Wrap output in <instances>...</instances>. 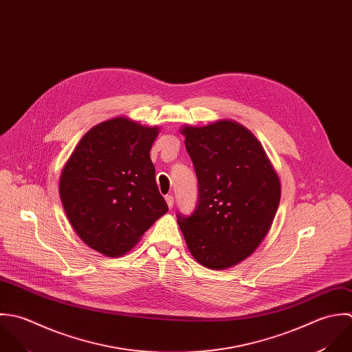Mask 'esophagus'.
Instances as JSON below:
<instances>
[{"instance_id":"obj_1","label":"esophagus","mask_w":352,"mask_h":352,"mask_svg":"<svg viewBox=\"0 0 352 352\" xmlns=\"http://www.w3.org/2000/svg\"><path fill=\"white\" fill-rule=\"evenodd\" d=\"M165 201H166L168 208L172 209V208H173V197H172V195H166V197H165Z\"/></svg>"}]
</instances>
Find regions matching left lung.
<instances>
[{"mask_svg": "<svg viewBox=\"0 0 352 352\" xmlns=\"http://www.w3.org/2000/svg\"><path fill=\"white\" fill-rule=\"evenodd\" d=\"M180 132L199 201L190 217L177 214V224L197 262L228 269L248 258L269 232L280 204V177L262 143L234 120L183 125Z\"/></svg>", "mask_w": 352, "mask_h": 352, "instance_id": "8db88e82", "label": "left lung"}]
</instances>
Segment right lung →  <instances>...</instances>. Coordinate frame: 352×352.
<instances>
[{
  "instance_id": "1",
  "label": "right lung",
  "mask_w": 352,
  "mask_h": 352,
  "mask_svg": "<svg viewBox=\"0 0 352 352\" xmlns=\"http://www.w3.org/2000/svg\"><path fill=\"white\" fill-rule=\"evenodd\" d=\"M160 126L118 116L80 139L60 175V198L74 231L105 256L128 252L168 212L150 158Z\"/></svg>"
}]
</instances>
